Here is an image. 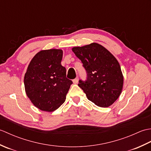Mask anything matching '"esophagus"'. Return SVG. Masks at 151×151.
I'll use <instances>...</instances> for the list:
<instances>
[{"instance_id":"obj_1","label":"esophagus","mask_w":151,"mask_h":151,"mask_svg":"<svg viewBox=\"0 0 151 151\" xmlns=\"http://www.w3.org/2000/svg\"><path fill=\"white\" fill-rule=\"evenodd\" d=\"M73 83L75 84H78V77H76V78H75L73 80Z\"/></svg>"}]
</instances>
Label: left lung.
Wrapping results in <instances>:
<instances>
[{
    "instance_id": "1",
    "label": "left lung",
    "mask_w": 151,
    "mask_h": 151,
    "mask_svg": "<svg viewBox=\"0 0 151 151\" xmlns=\"http://www.w3.org/2000/svg\"><path fill=\"white\" fill-rule=\"evenodd\" d=\"M72 50L87 73L85 81H79V87L95 105L110 106L119 97L123 86V76L117 59L96 43L73 47Z\"/></svg>"
}]
</instances>
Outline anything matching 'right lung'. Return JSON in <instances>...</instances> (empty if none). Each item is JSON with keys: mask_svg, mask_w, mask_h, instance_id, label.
<instances>
[{"mask_svg": "<svg viewBox=\"0 0 151 151\" xmlns=\"http://www.w3.org/2000/svg\"><path fill=\"white\" fill-rule=\"evenodd\" d=\"M63 51L41 50L32 59L25 73V91L35 106L53 111L65 101L73 84L66 77V69L61 64Z\"/></svg>", "mask_w": 151, "mask_h": 151, "instance_id": "obj_1", "label": "right lung"}]
</instances>
